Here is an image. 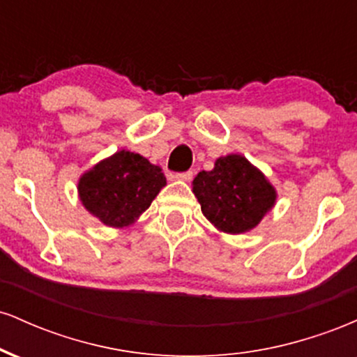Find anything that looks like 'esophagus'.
<instances>
[{"label":"esophagus","instance_id":"esophagus-1","mask_svg":"<svg viewBox=\"0 0 357 357\" xmlns=\"http://www.w3.org/2000/svg\"><path fill=\"white\" fill-rule=\"evenodd\" d=\"M176 179H181V181H191L192 179V171H184V173H178L174 176Z\"/></svg>","mask_w":357,"mask_h":357}]
</instances>
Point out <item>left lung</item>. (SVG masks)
Wrapping results in <instances>:
<instances>
[{
	"mask_svg": "<svg viewBox=\"0 0 357 357\" xmlns=\"http://www.w3.org/2000/svg\"><path fill=\"white\" fill-rule=\"evenodd\" d=\"M192 192L203 215L225 233L252 230L275 203V190L240 154L216 159L211 171L196 176Z\"/></svg>",
	"mask_w": 357,
	"mask_h": 357,
	"instance_id": "1",
	"label": "left lung"
}]
</instances>
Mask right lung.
Wrapping results in <instances>:
<instances>
[{
    "mask_svg": "<svg viewBox=\"0 0 357 357\" xmlns=\"http://www.w3.org/2000/svg\"><path fill=\"white\" fill-rule=\"evenodd\" d=\"M165 184L161 167L141 154L119 151L82 176L79 192L84 206L102 223L122 228L151 206Z\"/></svg>",
    "mask_w": 357,
    "mask_h": 357,
    "instance_id": "add662e5",
    "label": "right lung"
}]
</instances>
